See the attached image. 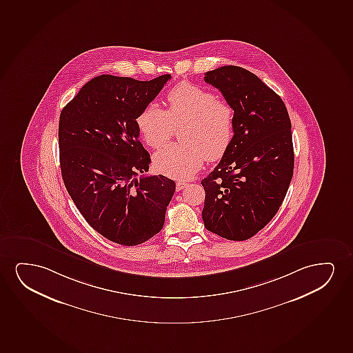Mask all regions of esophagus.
Returning a JSON list of instances; mask_svg holds the SVG:
<instances>
[{"label": "esophagus", "mask_w": 353, "mask_h": 353, "mask_svg": "<svg viewBox=\"0 0 353 353\" xmlns=\"http://www.w3.org/2000/svg\"><path fill=\"white\" fill-rule=\"evenodd\" d=\"M188 185V183L187 182H184V181H179L177 183H176V190L177 192H179V190H182V189L185 188Z\"/></svg>", "instance_id": "1"}]
</instances>
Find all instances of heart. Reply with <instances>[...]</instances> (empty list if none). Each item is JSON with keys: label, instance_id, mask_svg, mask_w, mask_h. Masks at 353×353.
I'll return each mask as SVG.
<instances>
[{"label": "heart", "instance_id": "obj_1", "mask_svg": "<svg viewBox=\"0 0 353 353\" xmlns=\"http://www.w3.org/2000/svg\"><path fill=\"white\" fill-rule=\"evenodd\" d=\"M168 111L152 103L139 114L138 125L147 145L159 150L181 129L183 143L166 147L154 156L161 174L188 179L205 159L224 156L234 135V114L228 101L216 99L206 88L181 83L168 93Z\"/></svg>", "mask_w": 353, "mask_h": 353}]
</instances>
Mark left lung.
I'll return each mask as SVG.
<instances>
[{"mask_svg": "<svg viewBox=\"0 0 353 353\" xmlns=\"http://www.w3.org/2000/svg\"><path fill=\"white\" fill-rule=\"evenodd\" d=\"M234 114L228 151L206 179L205 228L230 241H245L279 211L293 174L289 112L272 88L247 69L224 65L205 74Z\"/></svg>", "mask_w": 353, "mask_h": 353, "instance_id": "1", "label": "left lung"}]
</instances>
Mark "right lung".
<instances>
[{"mask_svg": "<svg viewBox=\"0 0 353 353\" xmlns=\"http://www.w3.org/2000/svg\"><path fill=\"white\" fill-rule=\"evenodd\" d=\"M171 75L150 81L103 74L64 106L59 124L61 174L75 206L97 232L125 247L156 236L174 196L172 179L138 176L151 158L137 119Z\"/></svg>", "mask_w": 353, "mask_h": 353, "instance_id": "obj_1", "label": "right lung"}]
</instances>
